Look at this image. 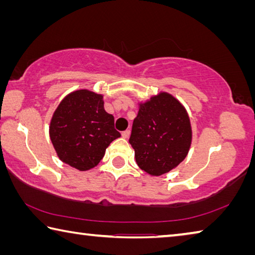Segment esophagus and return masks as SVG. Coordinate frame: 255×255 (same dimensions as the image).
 I'll return each instance as SVG.
<instances>
[{
    "instance_id": "obj_1",
    "label": "esophagus",
    "mask_w": 255,
    "mask_h": 255,
    "mask_svg": "<svg viewBox=\"0 0 255 255\" xmlns=\"http://www.w3.org/2000/svg\"><path fill=\"white\" fill-rule=\"evenodd\" d=\"M122 135H123L124 138H128L129 136H130V130H129V129H127V130H125V131L122 132Z\"/></svg>"
}]
</instances>
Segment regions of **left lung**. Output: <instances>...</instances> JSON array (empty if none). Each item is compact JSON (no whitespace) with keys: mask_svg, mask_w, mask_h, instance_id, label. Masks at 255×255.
Here are the masks:
<instances>
[{"mask_svg":"<svg viewBox=\"0 0 255 255\" xmlns=\"http://www.w3.org/2000/svg\"><path fill=\"white\" fill-rule=\"evenodd\" d=\"M137 165L151 176H160L178 166L192 143L186 110L167 92L139 105L129 138Z\"/></svg>","mask_w":255,"mask_h":255,"instance_id":"obj_1","label":"left lung"}]
</instances>
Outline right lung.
Segmentation results:
<instances>
[{
    "mask_svg": "<svg viewBox=\"0 0 255 255\" xmlns=\"http://www.w3.org/2000/svg\"><path fill=\"white\" fill-rule=\"evenodd\" d=\"M103 98L86 89L73 91L60 103L50 123V138L59 158L82 172L98 165L106 148L120 137Z\"/></svg>",
    "mask_w": 255,
    "mask_h": 255,
    "instance_id": "obj_1",
    "label": "right lung"
}]
</instances>
